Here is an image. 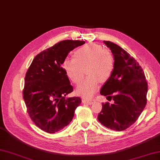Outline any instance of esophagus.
Returning <instances> with one entry per match:
<instances>
[{
    "mask_svg": "<svg viewBox=\"0 0 160 160\" xmlns=\"http://www.w3.org/2000/svg\"><path fill=\"white\" fill-rule=\"evenodd\" d=\"M82 102L84 104H92L94 102L95 100H87V99H82Z\"/></svg>",
    "mask_w": 160,
    "mask_h": 160,
    "instance_id": "obj_1",
    "label": "esophagus"
}]
</instances>
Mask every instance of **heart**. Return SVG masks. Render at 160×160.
Instances as JSON below:
<instances>
[{
	"mask_svg": "<svg viewBox=\"0 0 160 160\" xmlns=\"http://www.w3.org/2000/svg\"><path fill=\"white\" fill-rule=\"evenodd\" d=\"M74 58L65 59L62 69L67 76L74 84L82 79L84 70L89 78L82 81L76 87V94L90 98L96 93L102 82L109 80L114 70V58L100 45L89 43L81 47L74 54Z\"/></svg>",
	"mask_w": 160,
	"mask_h": 160,
	"instance_id": "b5f03b06",
	"label": "heart"
}]
</instances>
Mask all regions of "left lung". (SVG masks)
<instances>
[{
    "label": "left lung",
    "instance_id": "8db88e82",
    "mask_svg": "<svg viewBox=\"0 0 160 160\" xmlns=\"http://www.w3.org/2000/svg\"><path fill=\"white\" fill-rule=\"evenodd\" d=\"M114 57V70L100 90L113 104L102 103L98 120L105 127L121 131L133 124L147 104L148 84L137 60L116 44L104 41Z\"/></svg>",
    "mask_w": 160,
    "mask_h": 160
}]
</instances>
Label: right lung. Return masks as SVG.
<instances>
[{
	"label": "right lung",
	"mask_w": 160,
	"mask_h": 160,
	"mask_svg": "<svg viewBox=\"0 0 160 160\" xmlns=\"http://www.w3.org/2000/svg\"><path fill=\"white\" fill-rule=\"evenodd\" d=\"M85 43L62 40L38 53L27 71L23 99L30 118L41 130L54 133L69 124L80 98H66L73 89L62 64L68 53Z\"/></svg>",
	"instance_id": "1"
}]
</instances>
